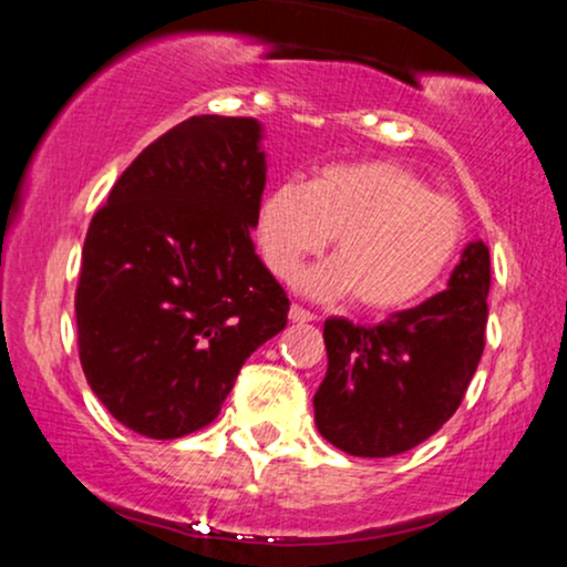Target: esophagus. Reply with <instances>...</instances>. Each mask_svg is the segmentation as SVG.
<instances>
[{
	"mask_svg": "<svg viewBox=\"0 0 567 567\" xmlns=\"http://www.w3.org/2000/svg\"><path fill=\"white\" fill-rule=\"evenodd\" d=\"M290 320L292 322H311V320H317V315H311V311L303 309V306L292 303L290 306Z\"/></svg>",
	"mask_w": 567,
	"mask_h": 567,
	"instance_id": "esophagus-1",
	"label": "esophagus"
}]
</instances>
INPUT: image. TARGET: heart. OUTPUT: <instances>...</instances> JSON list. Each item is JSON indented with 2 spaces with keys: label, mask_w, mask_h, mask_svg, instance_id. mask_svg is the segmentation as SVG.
Instances as JSON below:
<instances>
[{
  "label": "heart",
  "mask_w": 567,
  "mask_h": 567,
  "mask_svg": "<svg viewBox=\"0 0 567 567\" xmlns=\"http://www.w3.org/2000/svg\"><path fill=\"white\" fill-rule=\"evenodd\" d=\"M464 231L453 199L381 159L328 165L306 186L279 184L258 210V245L277 277L290 279L336 237L338 256L306 275L301 288L322 298L357 292L370 311L424 301L453 266Z\"/></svg>",
  "instance_id": "obj_1"
}]
</instances>
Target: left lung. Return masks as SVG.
<instances>
[{"label": "left lung", "instance_id": "8db88e82", "mask_svg": "<svg viewBox=\"0 0 567 567\" xmlns=\"http://www.w3.org/2000/svg\"><path fill=\"white\" fill-rule=\"evenodd\" d=\"M487 290L491 252L477 239L429 301L373 328L330 317L328 373L315 394L322 437L349 455L386 458L442 429L483 357Z\"/></svg>", "mask_w": 567, "mask_h": 567}]
</instances>
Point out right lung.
Segmentation results:
<instances>
[{
	"label": "right lung",
	"instance_id": "obj_1",
	"mask_svg": "<svg viewBox=\"0 0 567 567\" xmlns=\"http://www.w3.org/2000/svg\"><path fill=\"white\" fill-rule=\"evenodd\" d=\"M264 186L258 120L188 116L143 148L90 220L80 362L143 437L210 424L247 357L288 324V296L250 239Z\"/></svg>",
	"mask_w": 567,
	"mask_h": 567
}]
</instances>
